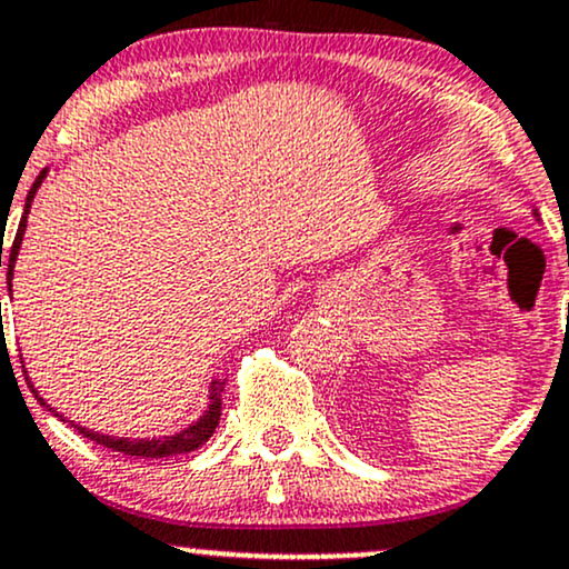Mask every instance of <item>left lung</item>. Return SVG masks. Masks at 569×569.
<instances>
[{
    "label": "left lung",
    "instance_id": "8db88e82",
    "mask_svg": "<svg viewBox=\"0 0 569 569\" xmlns=\"http://www.w3.org/2000/svg\"><path fill=\"white\" fill-rule=\"evenodd\" d=\"M535 216H538V213H535Z\"/></svg>",
    "mask_w": 569,
    "mask_h": 569
}]
</instances>
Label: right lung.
<instances>
[{
  "label": "right lung",
  "instance_id": "1",
  "mask_svg": "<svg viewBox=\"0 0 569 569\" xmlns=\"http://www.w3.org/2000/svg\"><path fill=\"white\" fill-rule=\"evenodd\" d=\"M46 172L42 170L37 174L34 186H31L29 193H27V204H23V216H21V223H18V232H16V240H12L10 246V253H8V280H12V267H16V259H18V248H21V240H23V232H27V216H29V208H31V199H34L37 189H40V183L46 180ZM0 267H2V248H0ZM0 316H2V302H0ZM31 395L37 397V402L46 405L51 413L56 410L51 405L46 402L40 395L34 391V386H31V380L27 378ZM223 383L227 380H213L210 383V405L208 410H204L202 416L197 418V421L191 423V427H186L183 432H174L170 437H153V440H132V437H110V435H99V432H91V429L86 427H78V423H72L74 429H78L80 435L89 437V440L97 442V446H104V448H112V451H121L127 453V457H140V459H164V457H178V453H189V451H197L199 446H204V442L210 440L218 427V418H221V395H223ZM59 416V413H56ZM64 418V416H59Z\"/></svg>",
  "mask_w": 569,
  "mask_h": 569
}]
</instances>
